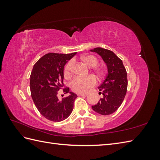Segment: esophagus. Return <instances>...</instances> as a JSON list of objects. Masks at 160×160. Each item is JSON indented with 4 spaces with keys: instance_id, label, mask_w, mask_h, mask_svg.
I'll list each match as a JSON object with an SVG mask.
<instances>
[{
    "instance_id": "1",
    "label": "esophagus",
    "mask_w": 160,
    "mask_h": 160,
    "mask_svg": "<svg viewBox=\"0 0 160 160\" xmlns=\"http://www.w3.org/2000/svg\"><path fill=\"white\" fill-rule=\"evenodd\" d=\"M78 96H87V93H78Z\"/></svg>"
}]
</instances>
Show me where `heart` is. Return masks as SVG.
I'll list each match as a JSON object with an SVG mask.
<instances>
[{
    "mask_svg": "<svg viewBox=\"0 0 160 160\" xmlns=\"http://www.w3.org/2000/svg\"><path fill=\"white\" fill-rule=\"evenodd\" d=\"M82 60L88 67H93L98 64L96 58L93 56H84L82 57ZM73 60H70L64 67V74L66 78H70L72 75ZM96 72L99 76L104 75V71L102 69H96ZM97 83L96 76L91 75L87 77H76L71 83V89L77 93H87Z\"/></svg>",
    "mask_w": 160,
    "mask_h": 160,
    "instance_id": "b5f03b06",
    "label": "heart"
}]
</instances>
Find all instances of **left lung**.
I'll return each instance as SVG.
<instances>
[{
  "label": "left lung",
  "mask_w": 160,
  "mask_h": 160,
  "mask_svg": "<svg viewBox=\"0 0 160 160\" xmlns=\"http://www.w3.org/2000/svg\"><path fill=\"white\" fill-rule=\"evenodd\" d=\"M102 57L106 63L108 73L102 84L98 87L102 98L92 108L96 113L107 115L120 107L127 91V73L122 60L111 51L97 47L91 49Z\"/></svg>",
  "instance_id": "left-lung-1"
}]
</instances>
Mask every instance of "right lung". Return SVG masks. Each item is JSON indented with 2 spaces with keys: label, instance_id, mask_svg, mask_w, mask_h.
Returning a JSON list of instances; mask_svg holds the SVG:
<instances>
[{
  "label": "right lung",
  "instance_id": "obj_1",
  "mask_svg": "<svg viewBox=\"0 0 160 160\" xmlns=\"http://www.w3.org/2000/svg\"><path fill=\"white\" fill-rule=\"evenodd\" d=\"M76 53H47L33 67L30 76L32 98L37 109L47 120L61 122L73 111L77 95L69 92V87L62 89L64 94H70L62 100H59L58 93L64 86V67Z\"/></svg>",
  "mask_w": 160,
  "mask_h": 160
}]
</instances>
